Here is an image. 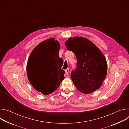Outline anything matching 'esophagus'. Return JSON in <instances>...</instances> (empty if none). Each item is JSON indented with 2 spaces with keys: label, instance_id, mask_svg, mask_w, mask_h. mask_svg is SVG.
<instances>
[{
  "label": "esophagus",
  "instance_id": "34e87169",
  "mask_svg": "<svg viewBox=\"0 0 129 129\" xmlns=\"http://www.w3.org/2000/svg\"><path fill=\"white\" fill-rule=\"evenodd\" d=\"M69 68H67V69H65V73H66V75H68V72H69Z\"/></svg>",
  "mask_w": 129,
  "mask_h": 129
}]
</instances>
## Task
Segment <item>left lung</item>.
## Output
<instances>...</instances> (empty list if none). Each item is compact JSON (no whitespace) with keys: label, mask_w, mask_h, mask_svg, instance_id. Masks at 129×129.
Listing matches in <instances>:
<instances>
[{"label":"left lung","mask_w":129,"mask_h":129,"mask_svg":"<svg viewBox=\"0 0 129 129\" xmlns=\"http://www.w3.org/2000/svg\"><path fill=\"white\" fill-rule=\"evenodd\" d=\"M65 45L77 57V67L71 71L70 77L77 89L84 94L98 89L107 73V61L103 53L93 43L82 37L70 38Z\"/></svg>","instance_id":"8db88e82"}]
</instances>
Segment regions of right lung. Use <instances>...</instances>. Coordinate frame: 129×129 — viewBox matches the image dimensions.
Segmentation results:
<instances>
[{
    "label": "right lung",
    "mask_w": 129,
    "mask_h": 129,
    "mask_svg": "<svg viewBox=\"0 0 129 129\" xmlns=\"http://www.w3.org/2000/svg\"><path fill=\"white\" fill-rule=\"evenodd\" d=\"M60 44L54 39L46 40L37 46L28 59L26 70L30 83L44 95L56 90L64 79L65 72L59 57Z\"/></svg>",
    "instance_id": "right-lung-1"
}]
</instances>
